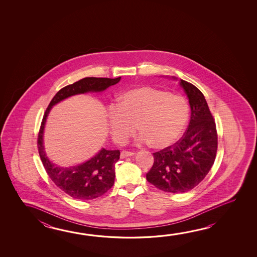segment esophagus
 Wrapping results in <instances>:
<instances>
[{
    "instance_id": "34e87169",
    "label": "esophagus",
    "mask_w": 257,
    "mask_h": 257,
    "mask_svg": "<svg viewBox=\"0 0 257 257\" xmlns=\"http://www.w3.org/2000/svg\"><path fill=\"white\" fill-rule=\"evenodd\" d=\"M134 154H135V153H132V152L122 151V153H121V158L124 159V158L130 157V156H133Z\"/></svg>"
}]
</instances>
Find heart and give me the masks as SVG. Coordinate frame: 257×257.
Listing matches in <instances>:
<instances>
[{"mask_svg":"<svg viewBox=\"0 0 257 257\" xmlns=\"http://www.w3.org/2000/svg\"><path fill=\"white\" fill-rule=\"evenodd\" d=\"M189 119V105L180 95L152 86H141L123 93L109 113V126L118 143L142 133L141 143L155 149L171 146L180 138Z\"/></svg>","mask_w":257,"mask_h":257,"instance_id":"1","label":"heart"}]
</instances>
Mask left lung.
Here are the masks:
<instances>
[{"label":"left lung","mask_w":257,"mask_h":257,"mask_svg":"<svg viewBox=\"0 0 257 257\" xmlns=\"http://www.w3.org/2000/svg\"><path fill=\"white\" fill-rule=\"evenodd\" d=\"M191 110L189 126L177 143L153 153L154 162L146 179L171 193L189 191L199 184L216 159V122L201 91L180 79Z\"/></svg>","instance_id":"8db88e82"}]
</instances>
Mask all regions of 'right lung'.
<instances>
[{"label":"right lung","mask_w":257,"mask_h":257,"mask_svg":"<svg viewBox=\"0 0 257 257\" xmlns=\"http://www.w3.org/2000/svg\"><path fill=\"white\" fill-rule=\"evenodd\" d=\"M121 77L116 78L108 77H85L71 85L64 86L54 95L41 121V128L38 134V151L45 171L55 185L68 194V196L77 199L88 200L99 198L106 193L114 183V165L120 159V151H108L102 149L95 156L89 161L77 166H56L46 156L42 144L43 129L46 118L50 108L61 100L68 96L83 94L86 92H100L110 86L117 84Z\"/></svg>","instance_id":"1"}]
</instances>
